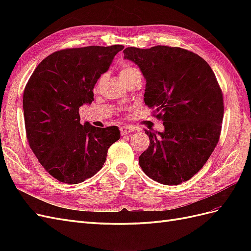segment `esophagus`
<instances>
[{
	"mask_svg": "<svg viewBox=\"0 0 251 251\" xmlns=\"http://www.w3.org/2000/svg\"><path fill=\"white\" fill-rule=\"evenodd\" d=\"M119 130H120L121 135H126V134H130V133L134 132V127L128 126H121Z\"/></svg>",
	"mask_w": 251,
	"mask_h": 251,
	"instance_id": "34e87169",
	"label": "esophagus"
}]
</instances>
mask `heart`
Returning a JSON list of instances; mask_svg holds the SVG:
<instances>
[{"label": "heart", "instance_id": "obj_1", "mask_svg": "<svg viewBox=\"0 0 251 251\" xmlns=\"http://www.w3.org/2000/svg\"><path fill=\"white\" fill-rule=\"evenodd\" d=\"M138 71H139V70H138L136 67H134V66H132V65L126 64V65H124L123 67H121L119 75H120L121 78H125V77L130 76L131 74H133V73H135V72H138Z\"/></svg>", "mask_w": 251, "mask_h": 251}]
</instances>
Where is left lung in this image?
I'll return each mask as SVG.
<instances>
[{
    "label": "left lung",
    "instance_id": "8db88e82",
    "mask_svg": "<svg viewBox=\"0 0 251 251\" xmlns=\"http://www.w3.org/2000/svg\"><path fill=\"white\" fill-rule=\"evenodd\" d=\"M125 58L147 79L144 103L163 121L164 132L148 131L150 147L139 156L146 175L178 185L206 163L220 139L223 93L214 71L196 53L179 47H127Z\"/></svg>",
    "mask_w": 251,
    "mask_h": 251
}]
</instances>
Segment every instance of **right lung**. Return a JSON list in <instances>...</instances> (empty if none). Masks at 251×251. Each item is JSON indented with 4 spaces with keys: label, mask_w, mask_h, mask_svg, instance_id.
I'll return each mask as SVG.
<instances>
[{
    "label": "right lung",
    "mask_w": 251,
    "mask_h": 251,
    "mask_svg": "<svg viewBox=\"0 0 251 251\" xmlns=\"http://www.w3.org/2000/svg\"><path fill=\"white\" fill-rule=\"evenodd\" d=\"M123 45L67 48L44 58L23 95L26 136L37 160L53 178L77 184L100 171L117 126L80 124L79 107L94 100L93 89Z\"/></svg>",
    "instance_id": "obj_1"
}]
</instances>
